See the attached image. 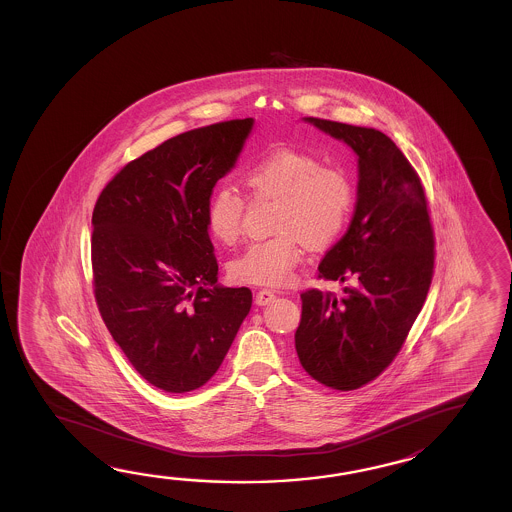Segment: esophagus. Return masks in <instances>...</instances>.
<instances>
[{"instance_id":"1","label":"esophagus","mask_w":512,"mask_h":512,"mask_svg":"<svg viewBox=\"0 0 512 512\" xmlns=\"http://www.w3.org/2000/svg\"><path fill=\"white\" fill-rule=\"evenodd\" d=\"M274 298H276V294L269 291V289H261L256 294V304L258 305H269L271 302H274Z\"/></svg>"}]
</instances>
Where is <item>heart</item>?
<instances>
[{
	"instance_id": "1",
	"label": "heart",
	"mask_w": 512,
	"mask_h": 512,
	"mask_svg": "<svg viewBox=\"0 0 512 512\" xmlns=\"http://www.w3.org/2000/svg\"><path fill=\"white\" fill-rule=\"evenodd\" d=\"M243 183L254 196L276 199L271 240L252 243L230 263L240 283L280 287L293 278L302 258L300 241L311 251L326 249L344 229L353 205L348 175L320 166L309 153L274 150L249 164ZM243 197L232 186H219L207 205V229L221 245L240 238Z\"/></svg>"
}]
</instances>
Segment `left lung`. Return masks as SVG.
<instances>
[{"mask_svg":"<svg viewBox=\"0 0 512 512\" xmlns=\"http://www.w3.org/2000/svg\"><path fill=\"white\" fill-rule=\"evenodd\" d=\"M357 153V203L349 229L318 265V278L346 282L342 298L300 294L294 335L300 364L349 392L386 370L421 313L434 274V230L425 190L395 142L375 128L304 117Z\"/></svg>","mask_w":512,"mask_h":512,"instance_id":"8db88e82","label":"left lung"}]
</instances>
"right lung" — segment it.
I'll use <instances>...</instances> for the list:
<instances>
[{"mask_svg":"<svg viewBox=\"0 0 512 512\" xmlns=\"http://www.w3.org/2000/svg\"><path fill=\"white\" fill-rule=\"evenodd\" d=\"M254 119L186 131L126 164L93 210L98 311L131 366L170 393L219 370L251 289L221 287L207 205L236 166Z\"/></svg>","mask_w":512,"mask_h":512,"instance_id":"add662e5","label":"right lung"}]
</instances>
